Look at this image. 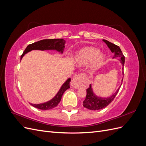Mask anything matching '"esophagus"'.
I'll return each mask as SVG.
<instances>
[{
	"label": "esophagus",
	"instance_id": "34e87169",
	"mask_svg": "<svg viewBox=\"0 0 146 146\" xmlns=\"http://www.w3.org/2000/svg\"><path fill=\"white\" fill-rule=\"evenodd\" d=\"M85 76L83 74H80L77 75L75 77L71 82V86L76 88V89H78L79 88H80L83 85V80L85 78Z\"/></svg>",
	"mask_w": 146,
	"mask_h": 146
}]
</instances>
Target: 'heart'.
<instances>
[{
	"instance_id": "heart-1",
	"label": "heart",
	"mask_w": 146,
	"mask_h": 146,
	"mask_svg": "<svg viewBox=\"0 0 146 146\" xmlns=\"http://www.w3.org/2000/svg\"><path fill=\"white\" fill-rule=\"evenodd\" d=\"M105 55L100 53L98 48L92 47H83L75 56L74 61L77 66H84L90 63L92 71H96L103 65Z\"/></svg>"
}]
</instances>
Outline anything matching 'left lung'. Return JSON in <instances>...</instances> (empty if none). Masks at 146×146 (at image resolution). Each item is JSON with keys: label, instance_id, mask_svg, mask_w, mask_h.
<instances>
[{"label": "left lung", "instance_id": "8db88e82", "mask_svg": "<svg viewBox=\"0 0 146 146\" xmlns=\"http://www.w3.org/2000/svg\"><path fill=\"white\" fill-rule=\"evenodd\" d=\"M102 41L107 45L111 52L112 53H114V56L113 57V58H119L118 60L120 61V63H121L122 66V74L123 75V65H124L125 63V56H123V54L122 53L120 47L110 42L107 40H105V39H103ZM122 80L123 78L121 80V85L119 86L116 92H114V94H113L111 96H110L109 97H107V98H102V97L97 96L94 92L93 90H92V84H90V87L86 90V98L83 102V107L91 110H98L104 108L105 107H107V106H108L111 102L114 99V98L116 97V96L117 95V92L121 86Z\"/></svg>", "mask_w": 146, "mask_h": 146}]
</instances>
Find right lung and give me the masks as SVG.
I'll return each instance as SVG.
<instances>
[{"instance_id":"add662e5","label":"right lung","mask_w":146,"mask_h":146,"mask_svg":"<svg viewBox=\"0 0 146 146\" xmlns=\"http://www.w3.org/2000/svg\"><path fill=\"white\" fill-rule=\"evenodd\" d=\"M66 44V41L63 39H43V40L39 41L38 42H34L29 44L25 49L23 55L21 56V60L23 58V56L27 54L28 52L34 50H56L58 52L62 54L64 49V45ZM71 79L70 78H68L65 81V82L61 85L60 89L57 92L56 94L50 100L46 102L38 104H30V105L33 106L35 108H36L40 110H50L56 107L60 102L61 101L62 96L66 90L70 88L69 83Z\"/></svg>"}]
</instances>
